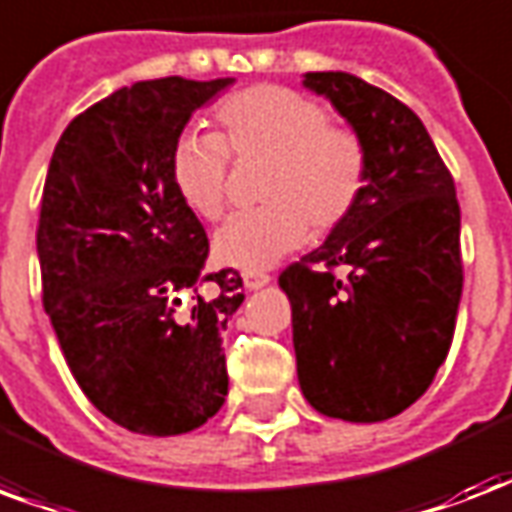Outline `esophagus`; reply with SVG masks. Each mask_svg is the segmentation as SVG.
<instances>
[{
	"mask_svg": "<svg viewBox=\"0 0 512 512\" xmlns=\"http://www.w3.org/2000/svg\"><path fill=\"white\" fill-rule=\"evenodd\" d=\"M268 282H271V276L265 271H255V268L244 271V287H247V290H260V287H265Z\"/></svg>",
	"mask_w": 512,
	"mask_h": 512,
	"instance_id": "34e87169",
	"label": "esophagus"
}]
</instances>
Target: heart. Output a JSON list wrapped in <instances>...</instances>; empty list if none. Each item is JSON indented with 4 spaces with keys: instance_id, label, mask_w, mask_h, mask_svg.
Returning a JSON list of instances; mask_svg holds the SVG:
<instances>
[{
    "instance_id": "1",
    "label": "heart",
    "mask_w": 512,
    "mask_h": 512,
    "mask_svg": "<svg viewBox=\"0 0 512 512\" xmlns=\"http://www.w3.org/2000/svg\"><path fill=\"white\" fill-rule=\"evenodd\" d=\"M217 134L185 131L169 152L179 201L204 220L225 209L230 158L263 161L255 209L236 212L214 233V255L236 268H265L300 247L308 228L330 233L365 195L368 144L333 123L319 101L284 85H249L214 107Z\"/></svg>"
}]
</instances>
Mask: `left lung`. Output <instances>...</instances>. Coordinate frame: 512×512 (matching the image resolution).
I'll use <instances>...</instances> for the list:
<instances>
[{
	"label": "left lung",
	"instance_id": "obj_1",
	"mask_svg": "<svg viewBox=\"0 0 512 512\" xmlns=\"http://www.w3.org/2000/svg\"><path fill=\"white\" fill-rule=\"evenodd\" d=\"M368 144L365 195L314 252L287 265L303 397L343 421L392 419L446 362L462 298L459 201L413 109L346 72H308ZM343 264L346 280L334 276Z\"/></svg>",
	"mask_w": 512,
	"mask_h": 512
}]
</instances>
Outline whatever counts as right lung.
<instances>
[{
  "label": "right lung",
  "instance_id": "1",
  "mask_svg": "<svg viewBox=\"0 0 512 512\" xmlns=\"http://www.w3.org/2000/svg\"><path fill=\"white\" fill-rule=\"evenodd\" d=\"M233 77L120 88L74 117L42 190V303L85 397L136 435L201 427L228 395L222 330L241 273L206 271L209 239L174 193L169 152Z\"/></svg>",
  "mask_w": 512,
  "mask_h": 512
}]
</instances>
